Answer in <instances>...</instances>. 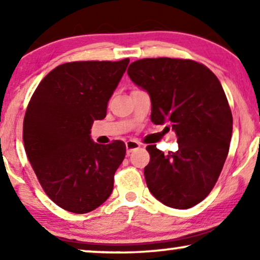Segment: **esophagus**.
Here are the masks:
<instances>
[{"label":"esophagus","instance_id":"obj_1","mask_svg":"<svg viewBox=\"0 0 260 260\" xmlns=\"http://www.w3.org/2000/svg\"><path fill=\"white\" fill-rule=\"evenodd\" d=\"M125 147H126V152H127V154H130V152L135 150V149L140 148V143H138V142H136V141L130 140L125 143Z\"/></svg>","mask_w":260,"mask_h":260}]
</instances>
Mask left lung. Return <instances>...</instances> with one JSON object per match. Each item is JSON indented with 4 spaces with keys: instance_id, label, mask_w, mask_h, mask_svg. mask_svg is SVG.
I'll return each instance as SVG.
<instances>
[{
    "instance_id": "1",
    "label": "left lung",
    "mask_w": 260,
    "mask_h": 260,
    "mask_svg": "<svg viewBox=\"0 0 260 260\" xmlns=\"http://www.w3.org/2000/svg\"><path fill=\"white\" fill-rule=\"evenodd\" d=\"M127 76L151 101V122L172 125L179 150L148 145L144 176L163 205L187 209L214 187L229 154L233 118L226 94L211 70L193 60L156 58L130 63Z\"/></svg>"
}]
</instances>
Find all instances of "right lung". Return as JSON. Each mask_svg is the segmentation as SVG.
<instances>
[{
	"label": "right lung",
	"mask_w": 260,
	"mask_h": 260,
	"mask_svg": "<svg viewBox=\"0 0 260 260\" xmlns=\"http://www.w3.org/2000/svg\"><path fill=\"white\" fill-rule=\"evenodd\" d=\"M129 61L62 63L31 95L23 120L24 149L45 193L65 211L91 212L112 193L125 144L94 143L90 134L94 120L105 118Z\"/></svg>",
	"instance_id": "add662e5"
}]
</instances>
